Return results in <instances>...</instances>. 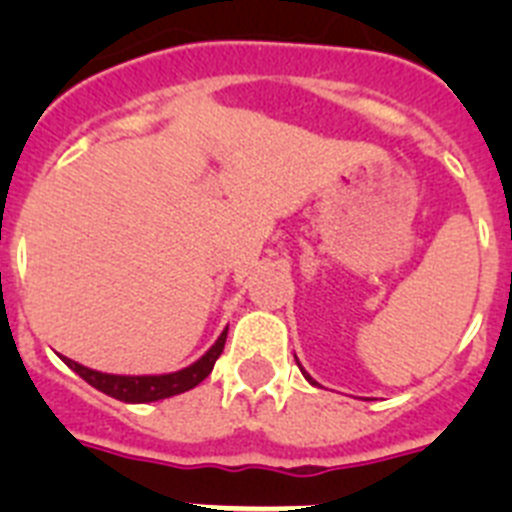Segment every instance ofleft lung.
I'll return each instance as SVG.
<instances>
[{"instance_id": "1", "label": "left lung", "mask_w": 512, "mask_h": 512, "mask_svg": "<svg viewBox=\"0 0 512 512\" xmlns=\"http://www.w3.org/2000/svg\"><path fill=\"white\" fill-rule=\"evenodd\" d=\"M295 359H297V356H295ZM297 366H300V361H297ZM302 374H305V379H307V382H310V384H315V387H318V382H315V379H312L310 374L305 372V369H302Z\"/></svg>"}]
</instances>
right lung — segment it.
Listing matches in <instances>:
<instances>
[{"label": "right lung", "instance_id": "1", "mask_svg": "<svg viewBox=\"0 0 512 512\" xmlns=\"http://www.w3.org/2000/svg\"><path fill=\"white\" fill-rule=\"evenodd\" d=\"M225 336H228V328L217 336V341L212 343L205 354L194 361V364L169 374H107V372H97V369H89V366L79 364V361L66 359V356H61V361L69 366L71 372L79 374L84 382L92 384L94 390L115 397V400L120 402L143 405V402H156V400H166V397L182 395V392L197 387L205 377H210L217 356L223 354Z\"/></svg>", "mask_w": 512, "mask_h": 512}]
</instances>
